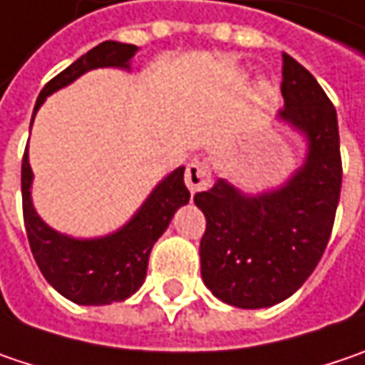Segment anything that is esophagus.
<instances>
[{
	"label": "esophagus",
	"mask_w": 365,
	"mask_h": 365,
	"mask_svg": "<svg viewBox=\"0 0 365 365\" xmlns=\"http://www.w3.org/2000/svg\"><path fill=\"white\" fill-rule=\"evenodd\" d=\"M212 183V175H210V163L206 159H194L185 169V185L192 194L202 192Z\"/></svg>",
	"instance_id": "esophagus-1"
}]
</instances>
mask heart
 <instances>
[{"mask_svg":"<svg viewBox=\"0 0 365 365\" xmlns=\"http://www.w3.org/2000/svg\"><path fill=\"white\" fill-rule=\"evenodd\" d=\"M260 93H262L264 97H270V95H272V86H270V84H267V82H264V84L260 86Z\"/></svg>","mask_w":365,"mask_h":365,"instance_id":"1","label":"heart"}]
</instances>
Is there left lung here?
Listing matches in <instances>:
<instances>
[{
    "label": "left lung",
    "instance_id": "1",
    "mask_svg": "<svg viewBox=\"0 0 365 365\" xmlns=\"http://www.w3.org/2000/svg\"><path fill=\"white\" fill-rule=\"evenodd\" d=\"M279 118L310 140L306 165L270 194L247 198L225 180L194 202L206 217L200 240L204 285L235 308H268L299 289L331 240L343 165L331 98L291 55H283Z\"/></svg>",
    "mask_w": 365,
    "mask_h": 365
}]
</instances>
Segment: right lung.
Returning a JSON list of instances; mask_svg holds the SVG:
<instances>
[{"instance_id":"right-lung-1","label":"right lung","mask_w":365,"mask_h":365,"mask_svg":"<svg viewBox=\"0 0 365 365\" xmlns=\"http://www.w3.org/2000/svg\"><path fill=\"white\" fill-rule=\"evenodd\" d=\"M138 51L136 45L118 41L101 43L45 84L34 111L45 97L74 82L78 76L95 68H128ZM31 182L33 171L26 148L22 157V212L29 244L49 285L80 306H107L136 293L146 277L150 250L169 227L175 210L190 200L183 183V167H180L155 187L136 217L118 233L101 240H72L59 235L38 219L31 202Z\"/></svg>"}]
</instances>
